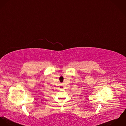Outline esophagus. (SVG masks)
Here are the masks:
<instances>
[{"mask_svg":"<svg viewBox=\"0 0 126 126\" xmlns=\"http://www.w3.org/2000/svg\"><path fill=\"white\" fill-rule=\"evenodd\" d=\"M60 89H63V87L62 86H60Z\"/></svg>","mask_w":126,"mask_h":126,"instance_id":"1","label":"esophagus"}]
</instances>
